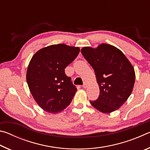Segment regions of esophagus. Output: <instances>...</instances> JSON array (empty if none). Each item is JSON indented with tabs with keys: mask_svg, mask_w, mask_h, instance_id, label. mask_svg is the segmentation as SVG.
Here are the masks:
<instances>
[{
	"mask_svg": "<svg viewBox=\"0 0 150 150\" xmlns=\"http://www.w3.org/2000/svg\"><path fill=\"white\" fill-rule=\"evenodd\" d=\"M82 87H83V88H86V87H87V83H86V82L83 83V85Z\"/></svg>",
	"mask_w": 150,
	"mask_h": 150,
	"instance_id": "obj_1",
	"label": "esophagus"
}]
</instances>
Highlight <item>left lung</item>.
Returning <instances> with one entry per match:
<instances>
[{
	"label": "left lung",
	"instance_id": "left-lung-1",
	"mask_svg": "<svg viewBox=\"0 0 150 150\" xmlns=\"http://www.w3.org/2000/svg\"><path fill=\"white\" fill-rule=\"evenodd\" d=\"M81 52L95 71L99 86V96L91 104L103 113L116 110L132 92L136 78L133 65L120 50L108 44L84 47Z\"/></svg>",
	"mask_w": 150,
	"mask_h": 150
}]
</instances>
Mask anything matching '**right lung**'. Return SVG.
Returning <instances> with one entry per match:
<instances>
[{"mask_svg":"<svg viewBox=\"0 0 150 150\" xmlns=\"http://www.w3.org/2000/svg\"><path fill=\"white\" fill-rule=\"evenodd\" d=\"M79 47L64 44L42 48L33 55L26 72V81L32 95L43 110L55 114L70 105L77 88L65 68L79 53Z\"/></svg>","mask_w":150,"mask_h":150,"instance_id":"add662e5","label":"right lung"}]
</instances>
